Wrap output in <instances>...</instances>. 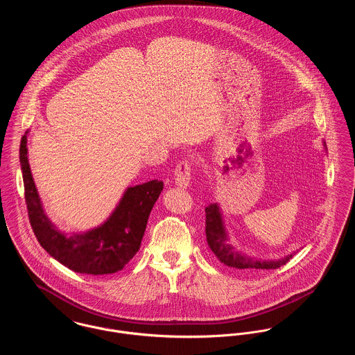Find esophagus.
<instances>
[{
  "instance_id": "1",
  "label": "esophagus",
  "mask_w": 355,
  "mask_h": 355,
  "mask_svg": "<svg viewBox=\"0 0 355 355\" xmlns=\"http://www.w3.org/2000/svg\"><path fill=\"white\" fill-rule=\"evenodd\" d=\"M192 168H191V164L188 160H182L178 163V166L175 167V173H174V177H175V185L182 188V189H187L191 187V178H192Z\"/></svg>"
}]
</instances>
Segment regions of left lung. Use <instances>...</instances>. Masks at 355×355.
<instances>
[{
  "mask_svg": "<svg viewBox=\"0 0 355 355\" xmlns=\"http://www.w3.org/2000/svg\"><path fill=\"white\" fill-rule=\"evenodd\" d=\"M322 146L327 151V146L324 141ZM205 234L208 246L219 259V261L236 270H276L284 266L297 253L293 252L275 260H263L249 256L241 249H236L227 232L225 218L218 202H211L205 207Z\"/></svg>",
  "mask_w": 355,
  "mask_h": 355,
  "instance_id": "obj_1",
  "label": "left lung"
}]
</instances>
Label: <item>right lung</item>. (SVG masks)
<instances>
[{
	"label": "right lung",
	"mask_w": 355,
	"mask_h": 355,
	"mask_svg": "<svg viewBox=\"0 0 355 355\" xmlns=\"http://www.w3.org/2000/svg\"><path fill=\"white\" fill-rule=\"evenodd\" d=\"M28 133L30 130L21 137L20 166L28 216L40 246L58 263L79 274L109 275L123 270L140 249L163 182L153 180L128 187L103 223L85 232L64 233L43 208L28 162Z\"/></svg>",
	"instance_id": "1"
}]
</instances>
